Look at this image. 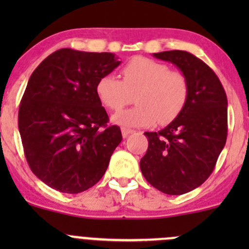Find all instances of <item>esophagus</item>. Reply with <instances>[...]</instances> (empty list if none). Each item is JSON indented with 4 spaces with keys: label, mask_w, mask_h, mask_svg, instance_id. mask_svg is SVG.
Listing matches in <instances>:
<instances>
[{
    "label": "esophagus",
    "mask_w": 249,
    "mask_h": 249,
    "mask_svg": "<svg viewBox=\"0 0 249 249\" xmlns=\"http://www.w3.org/2000/svg\"><path fill=\"white\" fill-rule=\"evenodd\" d=\"M132 132H134V130L127 129V127H122V135H123V137H124V139H126V137L129 136L130 134H132Z\"/></svg>",
    "instance_id": "34e87169"
}]
</instances>
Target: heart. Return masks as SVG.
<instances>
[{
	"label": "heart",
	"mask_w": 249,
	"mask_h": 249,
	"mask_svg": "<svg viewBox=\"0 0 249 249\" xmlns=\"http://www.w3.org/2000/svg\"><path fill=\"white\" fill-rule=\"evenodd\" d=\"M123 80L114 74L101 77L96 84L100 101L112 110H119L132 101L134 107L113 115L112 120L124 127L150 126L155 122H173L184 109L189 97V80L180 71L166 64L134 57L123 67Z\"/></svg>",
	"instance_id": "heart-1"
}]
</instances>
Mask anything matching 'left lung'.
<instances>
[{
	"mask_svg": "<svg viewBox=\"0 0 249 249\" xmlns=\"http://www.w3.org/2000/svg\"><path fill=\"white\" fill-rule=\"evenodd\" d=\"M189 80L183 112L158 132H144L148 149L140 166L149 184L169 195L200 187L212 173L228 135V99L217 74L184 50L154 53Z\"/></svg>",
	"mask_w": 249,
	"mask_h": 249,
	"instance_id": "left-lung-1",
	"label": "left lung"
}]
</instances>
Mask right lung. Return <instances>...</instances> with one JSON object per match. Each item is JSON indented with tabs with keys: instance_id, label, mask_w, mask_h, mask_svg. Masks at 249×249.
Masks as SVG:
<instances>
[{
	"instance_id": "right-lung-1",
	"label": "right lung",
	"mask_w": 249,
	"mask_h": 249,
	"mask_svg": "<svg viewBox=\"0 0 249 249\" xmlns=\"http://www.w3.org/2000/svg\"><path fill=\"white\" fill-rule=\"evenodd\" d=\"M120 65L112 53L59 49L38 65L19 107V132L31 171L53 189L78 194L96 184L122 142L96 94Z\"/></svg>"
}]
</instances>
